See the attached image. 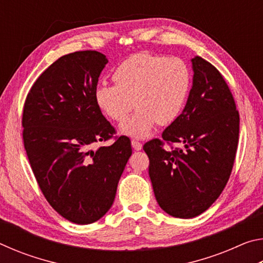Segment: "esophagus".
Segmentation results:
<instances>
[{"label": "esophagus", "instance_id": "1", "mask_svg": "<svg viewBox=\"0 0 263 263\" xmlns=\"http://www.w3.org/2000/svg\"><path fill=\"white\" fill-rule=\"evenodd\" d=\"M131 145H132V147L135 148L136 151H140V149L142 148V144H141V142L137 141V140H135V139H133V140L131 141Z\"/></svg>", "mask_w": 263, "mask_h": 263}]
</instances>
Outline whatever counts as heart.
<instances>
[{
    "label": "heart",
    "mask_w": 263,
    "mask_h": 263,
    "mask_svg": "<svg viewBox=\"0 0 263 263\" xmlns=\"http://www.w3.org/2000/svg\"><path fill=\"white\" fill-rule=\"evenodd\" d=\"M116 84L101 83L94 97L99 108L121 125L128 137L144 139L157 124L167 125L179 117L191 89V72L181 58L138 53L121 62L112 74Z\"/></svg>",
    "instance_id": "obj_1"
}]
</instances>
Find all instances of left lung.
I'll return each instance as SVG.
<instances>
[{
  "label": "left lung",
  "mask_w": 263,
  "mask_h": 263,
  "mask_svg": "<svg viewBox=\"0 0 263 263\" xmlns=\"http://www.w3.org/2000/svg\"><path fill=\"white\" fill-rule=\"evenodd\" d=\"M193 87L182 114L144 145L160 208L176 218H194L219 197L232 172L239 141V112L228 83L201 57L191 59ZM166 143L184 147L168 150Z\"/></svg>",
  "instance_id": "1"
}]
</instances>
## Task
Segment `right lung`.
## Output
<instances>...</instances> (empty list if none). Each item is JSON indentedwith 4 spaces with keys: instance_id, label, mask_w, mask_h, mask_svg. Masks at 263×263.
Returning <instances> with one entry per match:
<instances>
[{
    "instance_id": "right-lung-1",
    "label": "right lung",
    "mask_w": 263,
    "mask_h": 263,
    "mask_svg": "<svg viewBox=\"0 0 263 263\" xmlns=\"http://www.w3.org/2000/svg\"><path fill=\"white\" fill-rule=\"evenodd\" d=\"M106 64L97 51L59 58L31 87L22 118L24 147L39 188L59 215L80 225L109 211L132 154L125 136L91 149L116 133L94 97Z\"/></svg>"
}]
</instances>
